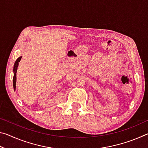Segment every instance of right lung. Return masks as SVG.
I'll list each match as a JSON object with an SVG mask.
<instances>
[{
    "label": "right lung",
    "instance_id": "add662e5",
    "mask_svg": "<svg viewBox=\"0 0 148 148\" xmlns=\"http://www.w3.org/2000/svg\"><path fill=\"white\" fill-rule=\"evenodd\" d=\"M21 56L17 58L16 60V61L14 63V77H13V86H14V90H16V73H17V67H18L19 65V62L21 61Z\"/></svg>",
    "mask_w": 148,
    "mask_h": 148
}]
</instances>
